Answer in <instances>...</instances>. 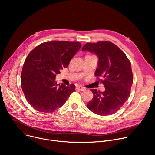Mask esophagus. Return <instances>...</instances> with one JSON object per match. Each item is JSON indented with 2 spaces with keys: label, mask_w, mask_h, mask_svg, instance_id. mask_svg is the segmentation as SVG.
<instances>
[{
  "label": "esophagus",
  "mask_w": 155,
  "mask_h": 155,
  "mask_svg": "<svg viewBox=\"0 0 155 155\" xmlns=\"http://www.w3.org/2000/svg\"><path fill=\"white\" fill-rule=\"evenodd\" d=\"M76 89H77V90L80 91H84V90H85L84 87H83L81 86H77L76 87Z\"/></svg>",
  "instance_id": "esophagus-1"
}]
</instances>
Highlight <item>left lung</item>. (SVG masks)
Returning <instances> with one entry per match:
<instances>
[{"instance_id":"1","label":"left lung","mask_w":155,"mask_h":155,"mask_svg":"<svg viewBox=\"0 0 155 155\" xmlns=\"http://www.w3.org/2000/svg\"><path fill=\"white\" fill-rule=\"evenodd\" d=\"M82 51L96 54L99 59L96 77L105 87L104 92L92 89L93 98L87 107L93 113L107 116L116 113L128 99L133 83L131 64L126 54L110 41L87 43Z\"/></svg>"}]
</instances>
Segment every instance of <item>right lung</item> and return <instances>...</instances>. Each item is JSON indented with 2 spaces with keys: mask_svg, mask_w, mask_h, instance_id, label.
Masks as SVG:
<instances>
[{
  "mask_svg": "<svg viewBox=\"0 0 155 155\" xmlns=\"http://www.w3.org/2000/svg\"><path fill=\"white\" fill-rule=\"evenodd\" d=\"M81 44L78 41L42 43L27 56L21 72V87L28 103L36 110L50 113L62 107L75 86L57 84L60 70L67 68Z\"/></svg>",
  "mask_w": 155,
  "mask_h": 155,
  "instance_id": "obj_1",
  "label": "right lung"
}]
</instances>
